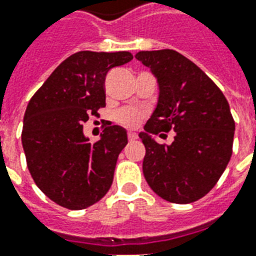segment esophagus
Returning <instances> with one entry per match:
<instances>
[{"mask_svg":"<svg viewBox=\"0 0 256 256\" xmlns=\"http://www.w3.org/2000/svg\"><path fill=\"white\" fill-rule=\"evenodd\" d=\"M128 141H134V140H137V134L130 132V133H128Z\"/></svg>","mask_w":256,"mask_h":256,"instance_id":"esophagus-1","label":"esophagus"}]
</instances>
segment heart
I'll return each mask as SVG.
<instances>
[{
  "mask_svg": "<svg viewBox=\"0 0 256 256\" xmlns=\"http://www.w3.org/2000/svg\"><path fill=\"white\" fill-rule=\"evenodd\" d=\"M141 118H142V112L136 108H122L115 115L116 122L126 128H136L141 120Z\"/></svg>",
  "mask_w": 256,
  "mask_h": 256,
  "instance_id": "heart-1",
  "label": "heart"
}]
</instances>
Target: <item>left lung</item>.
<instances>
[{
    "mask_svg": "<svg viewBox=\"0 0 256 256\" xmlns=\"http://www.w3.org/2000/svg\"><path fill=\"white\" fill-rule=\"evenodd\" d=\"M136 58L159 84L156 110L140 138L142 172L150 189L167 202L188 204L206 196L230 160L234 120L224 93L196 64L172 49L142 50ZM174 130L170 146L152 135Z\"/></svg>",
    "mask_w": 256,
    "mask_h": 256,
    "instance_id": "obj_1",
    "label": "left lung"
}]
</instances>
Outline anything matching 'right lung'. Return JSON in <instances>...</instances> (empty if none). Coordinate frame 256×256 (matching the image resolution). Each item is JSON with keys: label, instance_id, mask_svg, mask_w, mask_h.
<instances>
[{"label": "right lung", "instance_id": "add662e5", "mask_svg": "<svg viewBox=\"0 0 256 256\" xmlns=\"http://www.w3.org/2000/svg\"><path fill=\"white\" fill-rule=\"evenodd\" d=\"M132 58L130 52L74 53L31 97L22 133L27 167L36 186L62 207L84 210L111 188L126 130L110 123L90 144L84 123L106 106V72Z\"/></svg>", "mask_w": 256, "mask_h": 256}]
</instances>
